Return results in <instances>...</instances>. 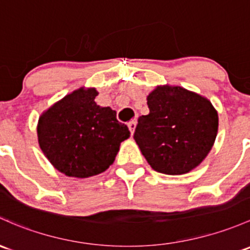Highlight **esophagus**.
<instances>
[{
    "instance_id": "esophagus-1",
    "label": "esophagus",
    "mask_w": 250,
    "mask_h": 250,
    "mask_svg": "<svg viewBox=\"0 0 250 250\" xmlns=\"http://www.w3.org/2000/svg\"><path fill=\"white\" fill-rule=\"evenodd\" d=\"M128 128H129L130 133H132V135H133L134 130H135V128H136V121L134 120V121H132V122L128 123Z\"/></svg>"
}]
</instances>
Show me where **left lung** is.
Listing matches in <instances>:
<instances>
[{
	"label": "left lung",
	"instance_id": "obj_1",
	"mask_svg": "<svg viewBox=\"0 0 250 250\" xmlns=\"http://www.w3.org/2000/svg\"><path fill=\"white\" fill-rule=\"evenodd\" d=\"M149 114L134 133L147 163L157 172L183 175L201 164L218 133V112L206 97L181 86L158 85L147 96Z\"/></svg>",
	"mask_w": 250,
	"mask_h": 250
}]
</instances>
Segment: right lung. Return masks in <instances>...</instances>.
Returning <instances> with one entry per match:
<instances>
[{
	"mask_svg": "<svg viewBox=\"0 0 250 250\" xmlns=\"http://www.w3.org/2000/svg\"><path fill=\"white\" fill-rule=\"evenodd\" d=\"M94 87H80L43 111L38 144L52 167L65 176L87 178L104 172L130 136L116 111L99 106Z\"/></svg>",
	"mask_w": 250,
	"mask_h": 250,
	"instance_id": "add662e5",
	"label": "right lung"
}]
</instances>
